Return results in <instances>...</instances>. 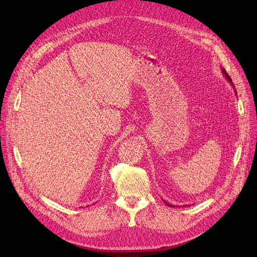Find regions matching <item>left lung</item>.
Here are the masks:
<instances>
[{
    "label": "left lung",
    "instance_id": "left-lung-1",
    "mask_svg": "<svg viewBox=\"0 0 257 257\" xmlns=\"http://www.w3.org/2000/svg\"><path fill=\"white\" fill-rule=\"evenodd\" d=\"M222 73H223V75L225 76V78H226L229 82H230V84L232 85V88H234V90H235V93H236V95H237V91H236V89H235V85H234V83H232V81H231V79H230V77L228 76V74L225 72V69L224 68H222ZM164 203L168 206V207H176V206H174V205H172V204H169V203H167V201H165L164 200Z\"/></svg>",
    "mask_w": 257,
    "mask_h": 257
}]
</instances>
